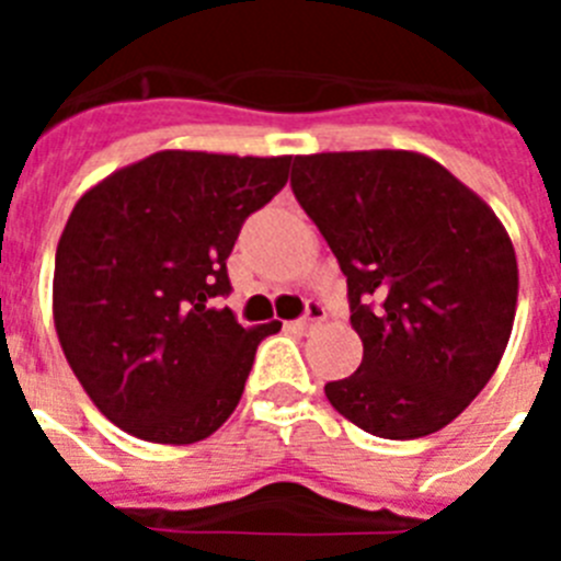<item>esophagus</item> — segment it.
<instances>
[{
    "mask_svg": "<svg viewBox=\"0 0 561 561\" xmlns=\"http://www.w3.org/2000/svg\"><path fill=\"white\" fill-rule=\"evenodd\" d=\"M323 320H325L323 306L309 304V309H306V317H300V320H295V323H289V329L295 331V334H309V331L314 329L317 323H323Z\"/></svg>",
    "mask_w": 561,
    "mask_h": 561,
    "instance_id": "esophagus-1",
    "label": "esophagus"
}]
</instances>
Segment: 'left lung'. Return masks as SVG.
<instances>
[{"mask_svg": "<svg viewBox=\"0 0 561 561\" xmlns=\"http://www.w3.org/2000/svg\"><path fill=\"white\" fill-rule=\"evenodd\" d=\"M291 191L348 277L356 374L331 408L379 438L438 433L492 379L517 311V252L472 187L419 151L295 157Z\"/></svg>", "mask_w": 561, "mask_h": 561, "instance_id": "left-lung-1", "label": "left lung"}]
</instances>
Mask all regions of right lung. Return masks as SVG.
<instances>
[{
	"label": "right lung",
	"mask_w": 561,
	"mask_h": 561,
	"mask_svg": "<svg viewBox=\"0 0 561 561\" xmlns=\"http://www.w3.org/2000/svg\"><path fill=\"white\" fill-rule=\"evenodd\" d=\"M291 157L157 151L89 187L58 238L53 320L95 408L151 444H196L230 419L257 342L210 306L250 213L289 180Z\"/></svg>",
	"instance_id": "add662e5"
}]
</instances>
